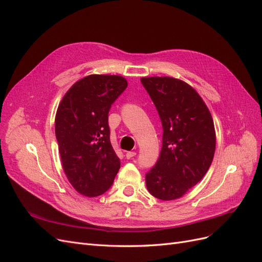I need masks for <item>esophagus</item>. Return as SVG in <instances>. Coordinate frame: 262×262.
<instances>
[{"label":"esophagus","instance_id":"1","mask_svg":"<svg viewBox=\"0 0 262 262\" xmlns=\"http://www.w3.org/2000/svg\"><path fill=\"white\" fill-rule=\"evenodd\" d=\"M136 155H137V153H136V152H126V153H125V157L128 158V160H130V158L134 157Z\"/></svg>","mask_w":262,"mask_h":262}]
</instances>
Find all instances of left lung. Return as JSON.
<instances>
[{
	"label": "left lung",
	"mask_w": 262,
	"mask_h": 262,
	"mask_svg": "<svg viewBox=\"0 0 262 262\" xmlns=\"http://www.w3.org/2000/svg\"><path fill=\"white\" fill-rule=\"evenodd\" d=\"M163 125L160 158L145 175L149 193L176 200L199 182L212 164L216 145L213 118L191 85L170 76L142 77Z\"/></svg>",
	"instance_id": "1"
}]
</instances>
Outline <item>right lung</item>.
<instances>
[{
	"instance_id": "add662e5",
	"label": "right lung",
	"mask_w": 262,
	"mask_h": 262,
	"mask_svg": "<svg viewBox=\"0 0 262 262\" xmlns=\"http://www.w3.org/2000/svg\"><path fill=\"white\" fill-rule=\"evenodd\" d=\"M126 86L120 75L92 74L71 86L59 104L54 122L62 168L84 196L105 193L120 168L110 143L108 113Z\"/></svg>"
}]
</instances>
